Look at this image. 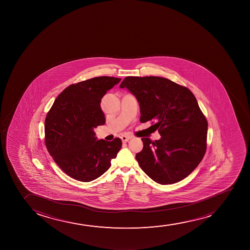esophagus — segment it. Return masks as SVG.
Returning a JSON list of instances; mask_svg holds the SVG:
<instances>
[{
  "label": "esophagus",
  "mask_w": 250,
  "mask_h": 250,
  "mask_svg": "<svg viewBox=\"0 0 250 250\" xmlns=\"http://www.w3.org/2000/svg\"><path fill=\"white\" fill-rule=\"evenodd\" d=\"M132 137L131 136H126V135H123V136L121 137V140H122V141L124 142V143H125V142H127L128 140L131 139Z\"/></svg>",
  "instance_id": "esophagus-1"
}]
</instances>
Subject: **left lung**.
Masks as SVG:
<instances>
[{"mask_svg": "<svg viewBox=\"0 0 250 250\" xmlns=\"http://www.w3.org/2000/svg\"><path fill=\"white\" fill-rule=\"evenodd\" d=\"M126 87L140 103V122L152 121L159 140L142 138L136 154L140 167L161 185L177 183L203 160L207 149L208 122L196 97L187 87L159 77H126Z\"/></svg>", "mask_w": 250, "mask_h": 250, "instance_id": "8db88e82", "label": "left lung"}]
</instances>
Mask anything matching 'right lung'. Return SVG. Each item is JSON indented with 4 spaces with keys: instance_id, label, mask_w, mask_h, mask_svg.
Wrapping results in <instances>:
<instances>
[{
    "instance_id": "add662e5",
    "label": "right lung",
    "mask_w": 250,
    "mask_h": 250,
    "mask_svg": "<svg viewBox=\"0 0 250 250\" xmlns=\"http://www.w3.org/2000/svg\"><path fill=\"white\" fill-rule=\"evenodd\" d=\"M120 81L99 77L71 84L57 97L47 112L46 147L58 166L75 180L89 182L101 176L121 150L119 138L97 140L93 132L105 124L101 99Z\"/></svg>"
}]
</instances>
